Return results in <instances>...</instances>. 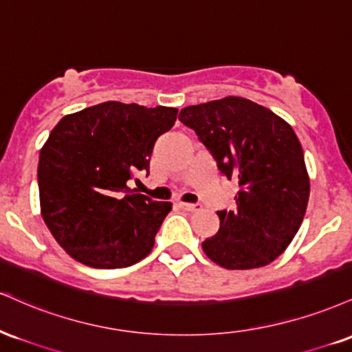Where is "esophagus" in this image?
Returning a JSON list of instances; mask_svg holds the SVG:
<instances>
[{
    "label": "esophagus",
    "mask_w": 352,
    "mask_h": 352,
    "mask_svg": "<svg viewBox=\"0 0 352 352\" xmlns=\"http://www.w3.org/2000/svg\"><path fill=\"white\" fill-rule=\"evenodd\" d=\"M181 208L184 210H189V212H194V210H199L201 204H189V202H181Z\"/></svg>",
    "instance_id": "obj_1"
}]
</instances>
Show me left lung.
<instances>
[{
    "label": "left lung",
    "instance_id": "obj_1",
    "mask_svg": "<svg viewBox=\"0 0 352 352\" xmlns=\"http://www.w3.org/2000/svg\"><path fill=\"white\" fill-rule=\"evenodd\" d=\"M179 120L241 186L237 209L219 210L221 227L202 242L204 254L227 270L272 263L290 245L307 212L309 176L298 136L272 110L232 95L186 107Z\"/></svg>",
    "mask_w": 352,
    "mask_h": 352
}]
</instances>
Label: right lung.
I'll list each match as a JSON object with an SVG mask.
<instances>
[{
  "label": "right lung",
  "mask_w": 352,
  "mask_h": 352,
  "mask_svg": "<svg viewBox=\"0 0 352 352\" xmlns=\"http://www.w3.org/2000/svg\"><path fill=\"white\" fill-rule=\"evenodd\" d=\"M177 109L103 102L69 113L41 148V214L57 243L94 268L140 262L171 202L151 201L128 186L150 173L153 146L175 125Z\"/></svg>",
  "instance_id": "add662e5"
}]
</instances>
